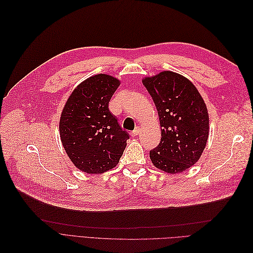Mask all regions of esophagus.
Returning a JSON list of instances; mask_svg holds the SVG:
<instances>
[{"label": "esophagus", "instance_id": "obj_1", "mask_svg": "<svg viewBox=\"0 0 253 253\" xmlns=\"http://www.w3.org/2000/svg\"><path fill=\"white\" fill-rule=\"evenodd\" d=\"M139 132H140V127H139V126H137V127H135L134 131H132L131 135H132V137H135L136 135H138V134H139Z\"/></svg>", "mask_w": 253, "mask_h": 253}]
</instances>
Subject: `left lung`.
Here are the masks:
<instances>
[{
  "instance_id": "8db88e82",
  "label": "left lung",
  "mask_w": 253,
  "mask_h": 253,
  "mask_svg": "<svg viewBox=\"0 0 253 253\" xmlns=\"http://www.w3.org/2000/svg\"><path fill=\"white\" fill-rule=\"evenodd\" d=\"M154 101L162 138L150 158L157 169L170 174L186 171L200 159L209 135V115L194 84L173 72L142 80Z\"/></svg>"
}]
</instances>
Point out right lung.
<instances>
[{
  "mask_svg": "<svg viewBox=\"0 0 253 253\" xmlns=\"http://www.w3.org/2000/svg\"><path fill=\"white\" fill-rule=\"evenodd\" d=\"M119 80L99 74L74 89L60 118V137L68 157L79 170L101 174L119 163L129 138L109 102Z\"/></svg>",
  "mask_w": 253,
  "mask_h": 253,
  "instance_id": "right-lung-1",
  "label": "right lung"
}]
</instances>
